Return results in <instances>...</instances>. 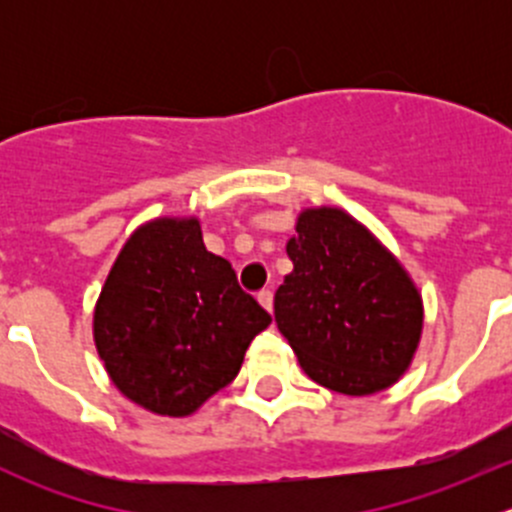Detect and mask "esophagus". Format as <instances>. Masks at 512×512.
Instances as JSON below:
<instances>
[{"instance_id":"esophagus-1","label":"esophagus","mask_w":512,"mask_h":512,"mask_svg":"<svg viewBox=\"0 0 512 512\" xmlns=\"http://www.w3.org/2000/svg\"><path fill=\"white\" fill-rule=\"evenodd\" d=\"M257 299H260V304L267 309V312H272V304H275V294H272V289H262V292L257 294Z\"/></svg>"}]
</instances>
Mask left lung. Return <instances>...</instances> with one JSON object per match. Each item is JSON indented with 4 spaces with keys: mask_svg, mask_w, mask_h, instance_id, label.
<instances>
[{
    "mask_svg": "<svg viewBox=\"0 0 512 512\" xmlns=\"http://www.w3.org/2000/svg\"><path fill=\"white\" fill-rule=\"evenodd\" d=\"M275 322L309 379L347 396L394 384L411 364L423 307L414 282L374 235L337 208L304 210Z\"/></svg>",
    "mask_w": 512,
    "mask_h": 512,
    "instance_id": "8db88e82",
    "label": "left lung"
}]
</instances>
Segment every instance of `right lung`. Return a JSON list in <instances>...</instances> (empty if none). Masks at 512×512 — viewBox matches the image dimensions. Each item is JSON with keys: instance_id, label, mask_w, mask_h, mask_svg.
I'll list each match as a JSON object with an SVG mask.
<instances>
[{"instance_id": "add662e5", "label": "right lung", "mask_w": 512, "mask_h": 512, "mask_svg": "<svg viewBox=\"0 0 512 512\" xmlns=\"http://www.w3.org/2000/svg\"><path fill=\"white\" fill-rule=\"evenodd\" d=\"M272 322L205 250L195 218L138 227L108 272L94 314L98 356L113 384L160 416H188L240 371Z\"/></svg>"}]
</instances>
